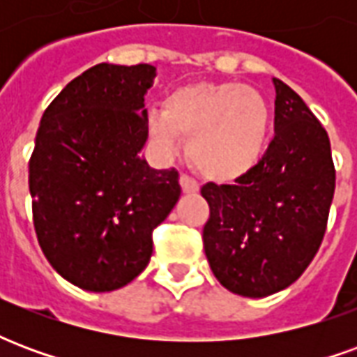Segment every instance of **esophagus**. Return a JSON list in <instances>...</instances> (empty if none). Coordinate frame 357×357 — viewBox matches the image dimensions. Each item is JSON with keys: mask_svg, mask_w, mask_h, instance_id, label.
Segmentation results:
<instances>
[{"mask_svg": "<svg viewBox=\"0 0 357 357\" xmlns=\"http://www.w3.org/2000/svg\"><path fill=\"white\" fill-rule=\"evenodd\" d=\"M179 185H181V189H183V193L187 195L199 193V183H197L195 179L189 178V176H185V174H181V176H179Z\"/></svg>", "mask_w": 357, "mask_h": 357, "instance_id": "obj_1", "label": "esophagus"}]
</instances>
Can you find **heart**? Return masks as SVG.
<instances>
[{"mask_svg": "<svg viewBox=\"0 0 357 357\" xmlns=\"http://www.w3.org/2000/svg\"><path fill=\"white\" fill-rule=\"evenodd\" d=\"M269 107L255 88L235 82H199L172 91L164 110L149 116V133L172 153L189 135L187 156L202 176L218 183L245 178L262 160Z\"/></svg>", "mask_w": 357, "mask_h": 357, "instance_id": "heart-1", "label": "heart"}]
</instances>
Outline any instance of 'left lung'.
Masks as SVG:
<instances>
[{
	"mask_svg": "<svg viewBox=\"0 0 357 357\" xmlns=\"http://www.w3.org/2000/svg\"><path fill=\"white\" fill-rule=\"evenodd\" d=\"M275 137L235 185L206 183L204 252L227 291L264 298L298 279L319 250L335 195L331 141L296 91L273 78Z\"/></svg>",
	"mask_w": 357,
	"mask_h": 357,
	"instance_id": "left-lung-1",
	"label": "left lung"
}]
</instances>
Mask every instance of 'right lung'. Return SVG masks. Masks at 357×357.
Listing matches in <instances>:
<instances>
[{
	"mask_svg": "<svg viewBox=\"0 0 357 357\" xmlns=\"http://www.w3.org/2000/svg\"><path fill=\"white\" fill-rule=\"evenodd\" d=\"M155 76L151 65L91 66L51 101L36 133L28 185L38 243L84 291H116L139 275L153 229L181 195L176 168L155 170L139 155Z\"/></svg>",
	"mask_w": 357,
	"mask_h": 357,
	"instance_id": "add662e5",
	"label": "right lung"
}]
</instances>
